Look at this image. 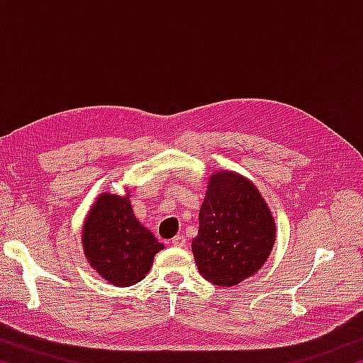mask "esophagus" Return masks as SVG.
Masks as SVG:
<instances>
[{
    "instance_id": "1",
    "label": "esophagus",
    "mask_w": 363,
    "mask_h": 363,
    "mask_svg": "<svg viewBox=\"0 0 363 363\" xmlns=\"http://www.w3.org/2000/svg\"><path fill=\"white\" fill-rule=\"evenodd\" d=\"M186 237L184 235H176L173 240H171V243H173V247H177V248H184L186 247Z\"/></svg>"
}]
</instances>
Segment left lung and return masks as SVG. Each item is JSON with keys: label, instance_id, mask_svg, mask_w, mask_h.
I'll return each instance as SVG.
<instances>
[{"label": "left lung", "instance_id": "obj_1", "mask_svg": "<svg viewBox=\"0 0 363 363\" xmlns=\"http://www.w3.org/2000/svg\"><path fill=\"white\" fill-rule=\"evenodd\" d=\"M275 219L248 177L220 169L208 177L192 253L210 284L233 286L259 270L275 243Z\"/></svg>", "mask_w": 363, "mask_h": 363}]
</instances>
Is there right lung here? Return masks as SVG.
<instances>
[{"instance_id":"1","label":"right lung","mask_w":363,"mask_h":363,"mask_svg":"<svg viewBox=\"0 0 363 363\" xmlns=\"http://www.w3.org/2000/svg\"><path fill=\"white\" fill-rule=\"evenodd\" d=\"M125 195L102 192L89 208L82 229L84 257L104 280L115 286L138 284L164 248L155 235L139 223Z\"/></svg>"}]
</instances>
